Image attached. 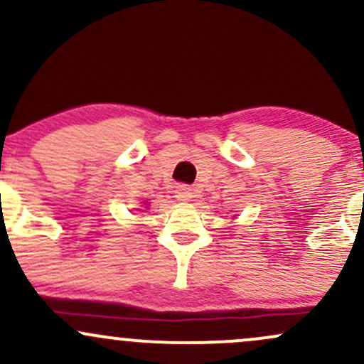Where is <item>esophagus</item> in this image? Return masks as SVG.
Here are the masks:
<instances>
[{"label": "esophagus", "instance_id": "1", "mask_svg": "<svg viewBox=\"0 0 364 364\" xmlns=\"http://www.w3.org/2000/svg\"><path fill=\"white\" fill-rule=\"evenodd\" d=\"M174 193H176L174 197L178 198L179 202H190V198L193 197V193H191V188H188V186H185V185L176 186Z\"/></svg>", "mask_w": 364, "mask_h": 364}]
</instances>
